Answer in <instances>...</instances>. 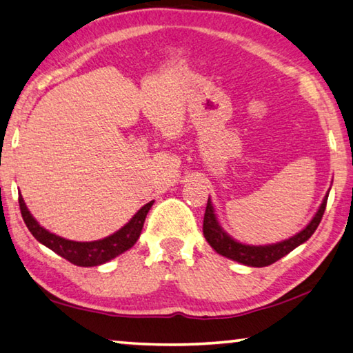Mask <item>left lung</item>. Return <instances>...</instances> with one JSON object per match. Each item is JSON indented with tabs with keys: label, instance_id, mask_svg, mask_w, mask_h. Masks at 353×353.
<instances>
[{
	"label": "left lung",
	"instance_id": "obj_1",
	"mask_svg": "<svg viewBox=\"0 0 353 353\" xmlns=\"http://www.w3.org/2000/svg\"><path fill=\"white\" fill-rule=\"evenodd\" d=\"M327 198L328 194H325V198L322 201L318 213L314 214V218L310 221V224L305 227V229L299 232V234L292 238H290V240H285L277 244H270V246H248V244H241L235 241L234 238H230L218 224L210 199L207 201L202 232H204V236L208 241V244H210L218 254L227 256V259H232L238 263H243V265L255 266V268L270 266L272 263H276L277 260L282 259V256H285L286 254H290L292 249H296L299 246V244L305 243L308 238L314 234V230L318 229V225L322 219V214L325 212Z\"/></svg>",
	"mask_w": 353,
	"mask_h": 353
}]
</instances>
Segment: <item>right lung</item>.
Masks as SVG:
<instances>
[{
	"instance_id": "add662e5",
	"label": "right lung",
	"mask_w": 353,
	"mask_h": 353,
	"mask_svg": "<svg viewBox=\"0 0 353 353\" xmlns=\"http://www.w3.org/2000/svg\"><path fill=\"white\" fill-rule=\"evenodd\" d=\"M19 204H20L23 221H25L26 227L34 235L35 240L40 241L41 244H45V246L50 248L51 250H54L57 255L63 256L65 260H68L76 266H98L112 259H115L117 255L123 254L124 250H128L134 246L141 234L146 214L149 212V208L152 207L154 201L148 202L146 205H143L140 210L134 214V218L123 227V229H119L113 235L104 238V240L90 241V243L70 241V240H65V238L51 234V232L43 229V227H41L37 221L32 218V214L29 213L21 196H19Z\"/></svg>"
}]
</instances>
